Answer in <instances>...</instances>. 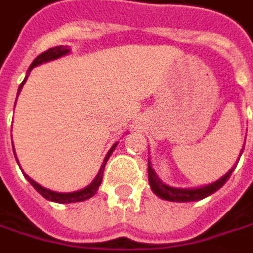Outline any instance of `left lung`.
<instances>
[{"mask_svg":"<svg viewBox=\"0 0 253 253\" xmlns=\"http://www.w3.org/2000/svg\"><path fill=\"white\" fill-rule=\"evenodd\" d=\"M243 152V149H242ZM242 155V153H240ZM234 169H231L222 179L216 180L214 183L211 185H207V186H203V188H198V189H179V188H171V186H167L164 185L160 179H158L156 173L153 171L150 163L147 166V174H149V183H150V188L152 191L164 200H169V201H179V203H183V201H197V200H203L211 194H214L217 189L222 188L227 180L230 179L231 173H233Z\"/></svg>","mask_w":253,"mask_h":253,"instance_id":"left-lung-1","label":"left lung"}]
</instances>
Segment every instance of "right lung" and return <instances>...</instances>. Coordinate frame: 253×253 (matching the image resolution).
Masks as SVG:
<instances>
[{"mask_svg": "<svg viewBox=\"0 0 253 253\" xmlns=\"http://www.w3.org/2000/svg\"><path fill=\"white\" fill-rule=\"evenodd\" d=\"M68 52H70V49H67V46H58V47H52V49H49V50H46V52L40 53V55H39V56L34 59V62L31 64L29 70H33L34 67H37V65L43 64V62H47V61L58 59V58H61V56L67 55ZM25 80H26V77H25ZM25 80L20 83V86H19V90H20V87L23 86ZM116 146H118V144L115 143V144L112 146V149L109 150V153L106 155V158H104V163H103V166H101V169H100V171H98L97 177L93 179V182H92L89 186H86L84 189H80V191H77V192H70V194L53 192V191H50V189H46V188L40 186L39 183H36L33 179L28 177L26 174H25V177L28 179V182H29L31 185L34 186V189H36L39 194H42L44 198H47V200H50V201H55V203H77V201L87 200V198H90V197H93V195L97 194V191H98V188H100V185H101V180H103V174H104V167H106V163H107L109 156L112 155V152L115 150V147H116ZM14 156H16V153H14Z\"/></svg>", "mask_w": 253, "mask_h": 253, "instance_id": "add662e5", "label": "right lung"}]
</instances>
